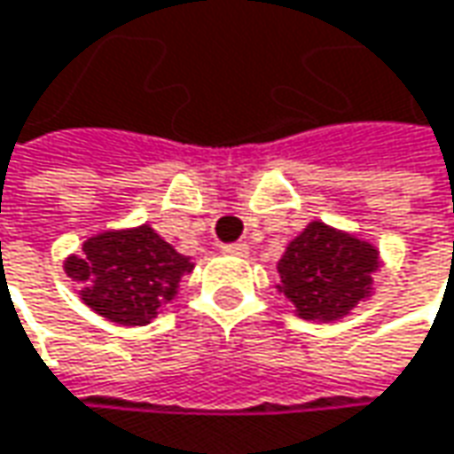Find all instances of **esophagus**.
I'll list each match as a JSON object with an SVG mask.
<instances>
[{
  "label": "esophagus",
  "mask_w": 454,
  "mask_h": 454,
  "mask_svg": "<svg viewBox=\"0 0 454 454\" xmlns=\"http://www.w3.org/2000/svg\"><path fill=\"white\" fill-rule=\"evenodd\" d=\"M221 252L228 254V256H247V254H249V247H247V244H226Z\"/></svg>",
  "instance_id": "1"
}]
</instances>
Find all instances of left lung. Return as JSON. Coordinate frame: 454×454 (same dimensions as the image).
I'll use <instances>...</instances> for the list:
<instances>
[{"mask_svg": "<svg viewBox=\"0 0 454 454\" xmlns=\"http://www.w3.org/2000/svg\"><path fill=\"white\" fill-rule=\"evenodd\" d=\"M380 264L375 244L310 221L282 252L278 293L293 303L298 318L333 324L372 295V275Z\"/></svg>", "mask_w": 454, "mask_h": 454, "instance_id": "8db88e82", "label": "left lung"}]
</instances>
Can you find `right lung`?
Returning a JSON list of instances; mask_svg holds the SVG:
<instances>
[{
	"instance_id": "add662e5",
	"label": "right lung",
	"mask_w": 454,
	"mask_h": 454,
	"mask_svg": "<svg viewBox=\"0 0 454 454\" xmlns=\"http://www.w3.org/2000/svg\"><path fill=\"white\" fill-rule=\"evenodd\" d=\"M195 264L153 228H110L90 236L64 259V272L82 285L79 298L121 326H146L179 293Z\"/></svg>"
}]
</instances>
